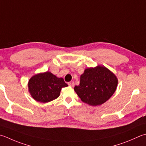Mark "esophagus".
<instances>
[{
    "mask_svg": "<svg viewBox=\"0 0 146 146\" xmlns=\"http://www.w3.org/2000/svg\"><path fill=\"white\" fill-rule=\"evenodd\" d=\"M68 85H69V86H70L71 87H73L74 86H75V83H74L73 82H71L68 83Z\"/></svg>",
    "mask_w": 146,
    "mask_h": 146,
    "instance_id": "obj_1",
    "label": "esophagus"
}]
</instances>
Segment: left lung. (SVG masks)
<instances>
[{"label": "left lung", "instance_id": "8db88e82", "mask_svg": "<svg viewBox=\"0 0 146 146\" xmlns=\"http://www.w3.org/2000/svg\"><path fill=\"white\" fill-rule=\"evenodd\" d=\"M118 78L104 66L88 68L80 76L79 85L74 90L82 102L96 106L104 104L116 90Z\"/></svg>", "mask_w": 146, "mask_h": 146}]
</instances>
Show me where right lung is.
I'll use <instances>...</instances> for the list:
<instances>
[{"instance_id":"obj_1","label":"right lung","mask_w":146,"mask_h":146,"mask_svg":"<svg viewBox=\"0 0 146 146\" xmlns=\"http://www.w3.org/2000/svg\"><path fill=\"white\" fill-rule=\"evenodd\" d=\"M62 78L46 71L33 75L28 83V91L35 101L45 103L58 98L61 88L68 87Z\"/></svg>"}]
</instances>
